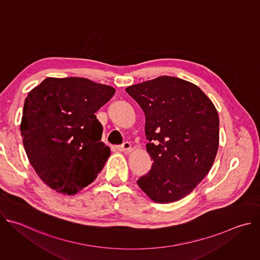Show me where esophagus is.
I'll list each match as a JSON object with an SVG mask.
<instances>
[{
  "label": "esophagus",
  "instance_id": "1",
  "mask_svg": "<svg viewBox=\"0 0 260 260\" xmlns=\"http://www.w3.org/2000/svg\"><path fill=\"white\" fill-rule=\"evenodd\" d=\"M117 149L122 152H128L132 150V145L128 142H124L122 145L117 147Z\"/></svg>",
  "mask_w": 260,
  "mask_h": 260
}]
</instances>
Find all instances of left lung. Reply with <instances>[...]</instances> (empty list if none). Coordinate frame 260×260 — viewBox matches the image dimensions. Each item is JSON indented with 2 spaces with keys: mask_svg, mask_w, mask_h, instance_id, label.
I'll use <instances>...</instances> for the list:
<instances>
[{
  "mask_svg": "<svg viewBox=\"0 0 260 260\" xmlns=\"http://www.w3.org/2000/svg\"><path fill=\"white\" fill-rule=\"evenodd\" d=\"M145 113L152 168L137 183L158 204L189 194L210 172L219 146V116L196 84L160 76L125 88Z\"/></svg>",
  "mask_w": 260,
  "mask_h": 260,
  "instance_id": "obj_1",
  "label": "left lung"
}]
</instances>
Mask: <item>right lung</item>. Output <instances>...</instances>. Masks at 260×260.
<instances>
[{
  "label": "right lung",
  "instance_id": "add662e5",
  "mask_svg": "<svg viewBox=\"0 0 260 260\" xmlns=\"http://www.w3.org/2000/svg\"><path fill=\"white\" fill-rule=\"evenodd\" d=\"M114 93L113 87L79 77H48L28 92L22 143L47 186L73 196L94 181L111 153L94 113Z\"/></svg>",
  "mask_w": 260,
  "mask_h": 260
}]
</instances>
